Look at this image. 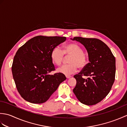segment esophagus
Segmentation results:
<instances>
[{
	"mask_svg": "<svg viewBox=\"0 0 127 127\" xmlns=\"http://www.w3.org/2000/svg\"><path fill=\"white\" fill-rule=\"evenodd\" d=\"M71 76H70V75H66V77L67 78V79H70Z\"/></svg>",
	"mask_w": 127,
	"mask_h": 127,
	"instance_id": "34e87169",
	"label": "esophagus"
}]
</instances>
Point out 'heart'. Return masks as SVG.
<instances>
[{
    "label": "heart",
    "instance_id": "obj_1",
    "mask_svg": "<svg viewBox=\"0 0 127 127\" xmlns=\"http://www.w3.org/2000/svg\"><path fill=\"white\" fill-rule=\"evenodd\" d=\"M64 55L71 56L68 65H63L58 69V71L66 75L74 74L80 69L85 68L88 63V56L83 52V48L76 43H69L64 46V50L56 46L52 50L51 58L57 65H61L64 59Z\"/></svg>",
    "mask_w": 127,
    "mask_h": 127
}]
</instances>
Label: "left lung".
<instances>
[{
	"label": "left lung",
	"instance_id": "8db88e82",
	"mask_svg": "<svg viewBox=\"0 0 127 127\" xmlns=\"http://www.w3.org/2000/svg\"><path fill=\"white\" fill-rule=\"evenodd\" d=\"M72 40L84 45L90 61L81 71L74 76L76 85L73 92L81 103L95 105L107 96L114 84L115 58L109 47L98 39L74 37Z\"/></svg>",
	"mask_w": 127,
	"mask_h": 127
}]
</instances>
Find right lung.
Instances as JSON below:
<instances>
[{
  "instance_id": "right-lung-1",
  "label": "right lung",
  "mask_w": 127,
  "mask_h": 127,
  "mask_svg": "<svg viewBox=\"0 0 127 127\" xmlns=\"http://www.w3.org/2000/svg\"><path fill=\"white\" fill-rule=\"evenodd\" d=\"M66 39L64 36H36L17 50L13 58L12 72L18 93L25 100L44 103L66 80L61 72L49 74L55 70L51 52Z\"/></svg>"
}]
</instances>
